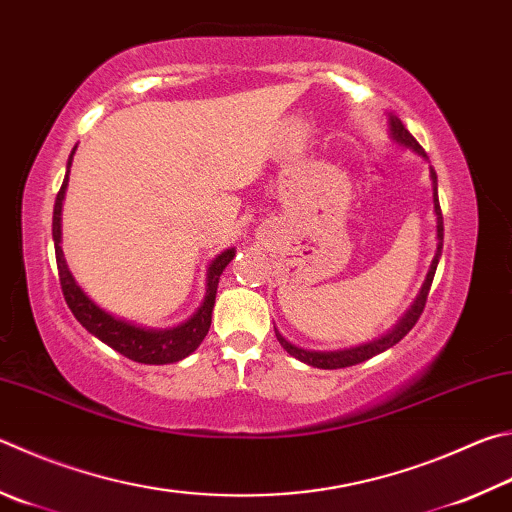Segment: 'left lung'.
I'll return each mask as SVG.
<instances>
[{
	"label": "left lung",
	"mask_w": 512,
	"mask_h": 512,
	"mask_svg": "<svg viewBox=\"0 0 512 512\" xmlns=\"http://www.w3.org/2000/svg\"><path fill=\"white\" fill-rule=\"evenodd\" d=\"M389 127H392V136L396 138L398 143H403L407 147H412L414 152L423 154V147L418 145L416 138L407 132L405 125L401 123V118L396 116H389ZM430 176H432V183H434V212H436V239H439V244H436V255H434V262L430 266V273H427L425 277V284L421 288V295L416 297V302L410 311L405 313V318L398 322V327L387 333L385 338L380 340H374L369 342V345H362V347H356V349H347V351H306V349H300L295 347L288 342L286 338H282L280 333L275 331L277 340H280V345L291 353L293 358L306 362V365L311 367H318V369H342V367H351V365H360V362H365L369 358L378 356V353H383L385 349L394 347L396 342H401L407 333H410L414 329V324L418 322V318H421V313L425 309V302H427V293H430V286H432V280H434V273H436V264H439V257H441V250H443V215H441V206H439V194H436V172L434 167H430Z\"/></svg>",
	"instance_id": "left-lung-1"
}]
</instances>
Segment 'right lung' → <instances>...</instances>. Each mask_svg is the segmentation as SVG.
Listing matches in <instances>:
<instances>
[{"label": "right lung", "instance_id": "right-lung-1", "mask_svg": "<svg viewBox=\"0 0 512 512\" xmlns=\"http://www.w3.org/2000/svg\"><path fill=\"white\" fill-rule=\"evenodd\" d=\"M76 152V147H73ZM73 152L69 156V167L73 161ZM69 183V172L64 176L62 188L55 197L53 206V241H55V262H58V277L62 286L64 302L76 315V320L85 327L89 333H94L98 340L105 342L111 349L123 353L125 358L134 362H143V365H167V362H176L197 349L203 338L208 336L210 322H212V309H215V297H217V286L219 277L224 273V268L230 264V259L235 257V250H224L215 262L208 268V291L206 300H203L201 309L192 315V318L181 324L176 329H165V331H154V329H141L134 327L125 320H116L114 315H109L96 306L89 297L82 293V288L73 280L69 273L67 262H64L62 248H60V215H62V201L64 192H67Z\"/></svg>", "mask_w": 512, "mask_h": 512}]
</instances>
